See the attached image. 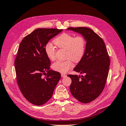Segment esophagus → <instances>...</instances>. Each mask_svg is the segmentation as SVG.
<instances>
[{
    "mask_svg": "<svg viewBox=\"0 0 126 126\" xmlns=\"http://www.w3.org/2000/svg\"><path fill=\"white\" fill-rule=\"evenodd\" d=\"M61 76H62V77H63V78H64V77H66V74H61Z\"/></svg>",
    "mask_w": 126,
    "mask_h": 126,
    "instance_id": "obj_1",
    "label": "esophagus"
}]
</instances>
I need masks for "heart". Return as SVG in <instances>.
I'll return each instance as SVG.
<instances>
[{"label":"heart","instance_id":"heart-1","mask_svg":"<svg viewBox=\"0 0 126 126\" xmlns=\"http://www.w3.org/2000/svg\"><path fill=\"white\" fill-rule=\"evenodd\" d=\"M54 43L58 48L66 50V57L67 58H69L65 61H57L53 63L52 69L56 71L66 73L73 67V63L71 60L78 63L81 60L85 54L86 40L82 36L75 37L71 34L63 33L56 38L54 40ZM45 50L49 59H55L56 50L53 46L50 44L47 45Z\"/></svg>","mask_w":126,"mask_h":126}]
</instances>
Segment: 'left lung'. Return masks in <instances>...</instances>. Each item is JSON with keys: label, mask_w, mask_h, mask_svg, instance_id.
<instances>
[{"label": "left lung", "mask_w": 126, "mask_h": 126, "mask_svg": "<svg viewBox=\"0 0 126 126\" xmlns=\"http://www.w3.org/2000/svg\"><path fill=\"white\" fill-rule=\"evenodd\" d=\"M81 35L86 41L85 54L74 70L85 76L68 75L71 79L70 92L80 102L89 103L99 96L104 89L109 71L110 58L104 40L92 29L69 27Z\"/></svg>", "instance_id": "left-lung-1"}]
</instances>
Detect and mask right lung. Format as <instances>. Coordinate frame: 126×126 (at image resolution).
I'll use <instances>...</instances> for the list:
<instances>
[{"label": "right lung", "instance_id": "add662e5", "mask_svg": "<svg viewBox=\"0 0 126 126\" xmlns=\"http://www.w3.org/2000/svg\"><path fill=\"white\" fill-rule=\"evenodd\" d=\"M62 31L38 28L20 44L15 60L17 83L25 98L33 105L41 106L50 99L61 78L59 72L50 70V60L45 49L48 41Z\"/></svg>", "mask_w": 126, "mask_h": 126}]
</instances>
